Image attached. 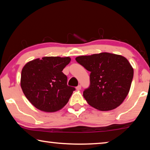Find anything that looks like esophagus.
Masks as SVG:
<instances>
[{
  "instance_id": "esophagus-1",
  "label": "esophagus",
  "mask_w": 150,
  "mask_h": 150,
  "mask_svg": "<svg viewBox=\"0 0 150 150\" xmlns=\"http://www.w3.org/2000/svg\"><path fill=\"white\" fill-rule=\"evenodd\" d=\"M81 89V85H79V86L76 87V89H77V90H80V89Z\"/></svg>"
}]
</instances>
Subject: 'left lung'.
<instances>
[{
  "instance_id": "obj_1",
  "label": "left lung",
  "mask_w": 150,
  "mask_h": 150,
  "mask_svg": "<svg viewBox=\"0 0 150 150\" xmlns=\"http://www.w3.org/2000/svg\"><path fill=\"white\" fill-rule=\"evenodd\" d=\"M90 71V86L83 91L87 102L101 111L113 110L124 101L130 90L133 69L126 58L108 52L76 57Z\"/></svg>"
}]
</instances>
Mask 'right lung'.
<instances>
[{"label": "right lung", "mask_w": 150, "mask_h": 150, "mask_svg": "<svg viewBox=\"0 0 150 150\" xmlns=\"http://www.w3.org/2000/svg\"><path fill=\"white\" fill-rule=\"evenodd\" d=\"M70 61L69 57H45L25 64L21 71V87L35 108L53 112L69 102L75 89L67 86V77L62 71Z\"/></svg>", "instance_id": "obj_1"}]
</instances>
